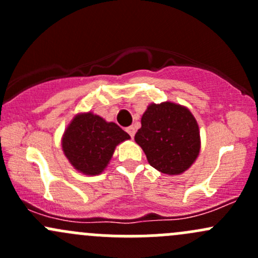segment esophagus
Here are the masks:
<instances>
[{"label": "esophagus", "instance_id": "1", "mask_svg": "<svg viewBox=\"0 0 258 258\" xmlns=\"http://www.w3.org/2000/svg\"><path fill=\"white\" fill-rule=\"evenodd\" d=\"M127 132H128V135L131 137H134L135 136V132H136V130H135V127L134 126H131V127H127V130H126Z\"/></svg>", "mask_w": 258, "mask_h": 258}]
</instances>
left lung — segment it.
<instances>
[{"label":"left lung","mask_w":258,"mask_h":258,"mask_svg":"<svg viewBox=\"0 0 258 258\" xmlns=\"http://www.w3.org/2000/svg\"><path fill=\"white\" fill-rule=\"evenodd\" d=\"M135 141L153 168L170 176L188 170L201 150L195 116L187 107L170 101L147 106Z\"/></svg>","instance_id":"8db88e82"}]
</instances>
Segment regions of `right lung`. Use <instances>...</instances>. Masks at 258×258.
<instances>
[{"label":"right lung","instance_id":"obj_1","mask_svg":"<svg viewBox=\"0 0 258 258\" xmlns=\"http://www.w3.org/2000/svg\"><path fill=\"white\" fill-rule=\"evenodd\" d=\"M130 139L114 122H107L90 111L77 113L71 119L62 135L61 145L75 170L96 176L106 170L116 146Z\"/></svg>","mask_w":258,"mask_h":258}]
</instances>
